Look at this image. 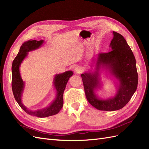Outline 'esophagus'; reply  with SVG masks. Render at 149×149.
<instances>
[{
    "label": "esophagus",
    "mask_w": 149,
    "mask_h": 149,
    "mask_svg": "<svg viewBox=\"0 0 149 149\" xmlns=\"http://www.w3.org/2000/svg\"><path fill=\"white\" fill-rule=\"evenodd\" d=\"M81 71H82L81 68L79 66H76L74 68V72L76 74H79L81 73Z\"/></svg>",
    "instance_id": "esophagus-1"
}]
</instances>
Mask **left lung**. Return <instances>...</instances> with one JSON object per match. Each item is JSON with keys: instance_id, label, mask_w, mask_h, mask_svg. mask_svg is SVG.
<instances>
[{"instance_id": "left-lung-1", "label": "left lung", "mask_w": 149, "mask_h": 149, "mask_svg": "<svg viewBox=\"0 0 149 149\" xmlns=\"http://www.w3.org/2000/svg\"><path fill=\"white\" fill-rule=\"evenodd\" d=\"M112 33L111 51L99 54L94 72L88 71L81 75L88 101L101 111H113L124 107L136 92L138 84L136 61L131 49L123 35L116 31ZM101 67L109 69L120 82L116 95L106 100L100 98L95 93L101 87L98 73Z\"/></svg>"}]
</instances>
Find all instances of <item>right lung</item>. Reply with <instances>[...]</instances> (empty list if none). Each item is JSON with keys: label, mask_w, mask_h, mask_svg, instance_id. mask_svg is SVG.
<instances>
[{"label": "right lung", "mask_w": 149, "mask_h": 149, "mask_svg": "<svg viewBox=\"0 0 149 149\" xmlns=\"http://www.w3.org/2000/svg\"><path fill=\"white\" fill-rule=\"evenodd\" d=\"M43 40H29L24 42L20 47L17 55L13 60L12 66V88L13 96L16 101L20 107L25 112L30 116L38 118H46L58 114L63 106V93L66 84L71 76L73 74L72 71H67L63 73L56 74L53 79V85L56 89V95L55 100L48 107L43 109L37 111L29 110L22 102V96L23 94L25 83L22 80L20 73V66L25 58L27 56L28 52L38 49L42 45Z\"/></svg>", "instance_id": "right-lung-1"}]
</instances>
